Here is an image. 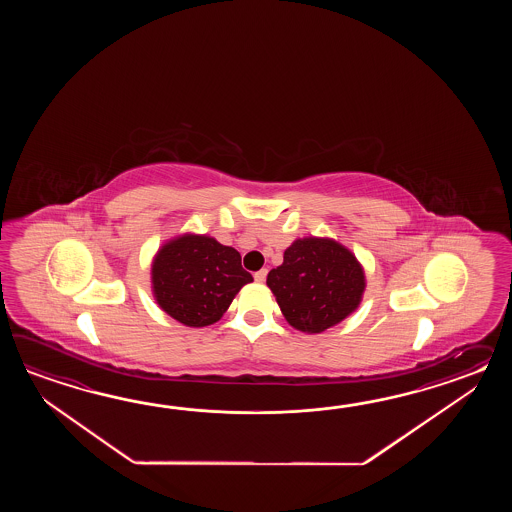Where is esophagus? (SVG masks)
Masks as SVG:
<instances>
[{"instance_id": "1", "label": "esophagus", "mask_w": 512, "mask_h": 512, "mask_svg": "<svg viewBox=\"0 0 512 512\" xmlns=\"http://www.w3.org/2000/svg\"><path fill=\"white\" fill-rule=\"evenodd\" d=\"M265 278H267V269H261V271L256 272L254 274V280L258 283L265 282Z\"/></svg>"}]
</instances>
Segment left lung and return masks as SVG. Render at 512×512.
<instances>
[{"mask_svg":"<svg viewBox=\"0 0 512 512\" xmlns=\"http://www.w3.org/2000/svg\"><path fill=\"white\" fill-rule=\"evenodd\" d=\"M267 285L294 329L322 333L359 307L366 278L344 245L311 236L283 252V263L269 272Z\"/></svg>","mask_w":512,"mask_h":512,"instance_id":"obj_1","label":"left lung"}]
</instances>
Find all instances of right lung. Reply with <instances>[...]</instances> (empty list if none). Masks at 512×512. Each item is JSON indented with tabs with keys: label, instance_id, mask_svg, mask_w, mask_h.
I'll list each match as a JSON object with an SVG mask.
<instances>
[{
	"label": "right lung",
	"instance_id": "obj_1",
	"mask_svg": "<svg viewBox=\"0 0 512 512\" xmlns=\"http://www.w3.org/2000/svg\"><path fill=\"white\" fill-rule=\"evenodd\" d=\"M251 282L240 252L210 236H179L164 243L153 258V296L183 326L218 322L241 287Z\"/></svg>",
	"mask_w": 512,
	"mask_h": 512
}]
</instances>
